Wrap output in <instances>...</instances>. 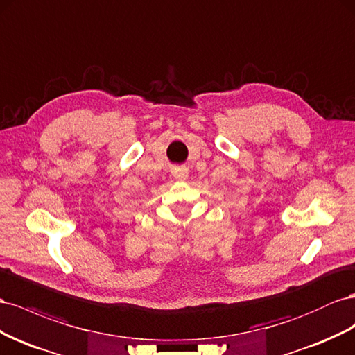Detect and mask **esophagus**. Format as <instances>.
Instances as JSON below:
<instances>
[{
	"label": "esophagus",
	"instance_id": "1",
	"mask_svg": "<svg viewBox=\"0 0 355 355\" xmlns=\"http://www.w3.org/2000/svg\"><path fill=\"white\" fill-rule=\"evenodd\" d=\"M187 175H189L187 168H174V169H172V177H174L178 181H184L187 178Z\"/></svg>",
	"mask_w": 355,
	"mask_h": 355
}]
</instances>
